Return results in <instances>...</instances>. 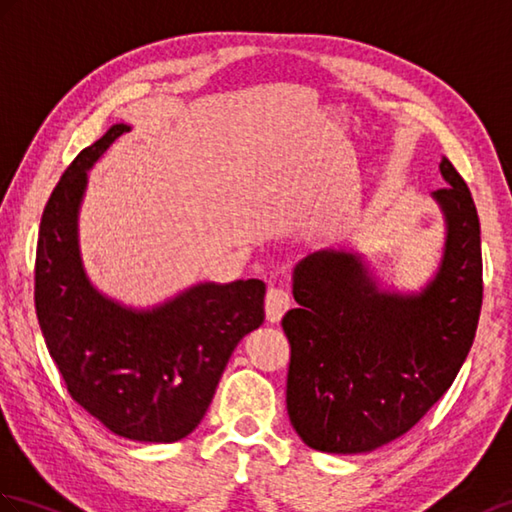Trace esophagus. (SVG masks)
I'll return each mask as SVG.
<instances>
[{
	"instance_id": "esophagus-1",
	"label": "esophagus",
	"mask_w": 512,
	"mask_h": 512,
	"mask_svg": "<svg viewBox=\"0 0 512 512\" xmlns=\"http://www.w3.org/2000/svg\"><path fill=\"white\" fill-rule=\"evenodd\" d=\"M290 305H292L290 292L283 290V288H275V285H272V288L266 294V318L270 320V323H279L283 314L290 310Z\"/></svg>"
}]
</instances>
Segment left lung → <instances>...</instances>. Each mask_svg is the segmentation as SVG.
<instances>
[{"mask_svg":"<svg viewBox=\"0 0 512 512\" xmlns=\"http://www.w3.org/2000/svg\"><path fill=\"white\" fill-rule=\"evenodd\" d=\"M445 251L419 292L382 290L362 255L318 251L294 268L299 307L283 316L290 340L285 403L303 443L364 454L406 434L454 382L482 307L480 220L467 183L443 157Z\"/></svg>","mask_w":512,"mask_h":512,"instance_id":"1","label":"left lung"}]
</instances>
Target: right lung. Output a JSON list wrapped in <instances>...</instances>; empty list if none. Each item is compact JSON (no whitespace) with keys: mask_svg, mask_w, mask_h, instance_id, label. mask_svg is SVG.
<instances>
[{"mask_svg":"<svg viewBox=\"0 0 512 512\" xmlns=\"http://www.w3.org/2000/svg\"><path fill=\"white\" fill-rule=\"evenodd\" d=\"M128 130L113 124L82 150L47 200L34 305L76 403L117 436L174 443L205 417L237 342L264 323L266 283H198L152 310H133L93 288L78 246L80 202L87 172Z\"/></svg>","mask_w":512,"mask_h":512,"instance_id":"add662e5","label":"right lung"}]
</instances>
